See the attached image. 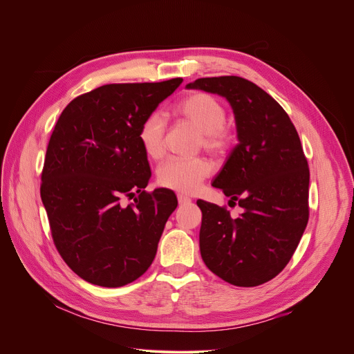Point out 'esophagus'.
Listing matches in <instances>:
<instances>
[{
  "instance_id": "34e87169",
  "label": "esophagus",
  "mask_w": 354,
  "mask_h": 354,
  "mask_svg": "<svg viewBox=\"0 0 354 354\" xmlns=\"http://www.w3.org/2000/svg\"><path fill=\"white\" fill-rule=\"evenodd\" d=\"M178 201H179L180 206H185V205H189V203H190L192 198L187 197V196H185V194H182V193H179V194H178Z\"/></svg>"
}]
</instances>
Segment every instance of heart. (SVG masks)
I'll use <instances>...</instances> for the list:
<instances>
[{
    "label": "heart",
    "mask_w": 354,
    "mask_h": 354,
    "mask_svg": "<svg viewBox=\"0 0 354 354\" xmlns=\"http://www.w3.org/2000/svg\"><path fill=\"white\" fill-rule=\"evenodd\" d=\"M174 113L200 131L198 145L210 154L223 157L232 147L234 136L225 126L227 109L220 100L201 91L186 93L174 106ZM167 123L158 112L149 113L138 129V141L148 158L160 160L165 153ZM212 172V165L201 157H174L160 165L157 182L167 189L192 193Z\"/></svg>",
    "instance_id": "obj_1"
}]
</instances>
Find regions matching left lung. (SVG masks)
<instances>
[{"instance_id":"1","label":"left lung","mask_w":354,"mask_h":354,"mask_svg":"<svg viewBox=\"0 0 354 354\" xmlns=\"http://www.w3.org/2000/svg\"><path fill=\"white\" fill-rule=\"evenodd\" d=\"M187 88L225 96L239 140L213 186L243 213L232 218L225 206L197 200L201 258L230 284H263L287 266L310 217V168L298 133L279 102L242 77L197 78Z\"/></svg>"}]
</instances>
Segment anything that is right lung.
Returning <instances> with one entry per match:
<instances>
[{
    "label": "right lung",
    "instance_id": "right-lung-1",
    "mask_svg": "<svg viewBox=\"0 0 354 354\" xmlns=\"http://www.w3.org/2000/svg\"><path fill=\"white\" fill-rule=\"evenodd\" d=\"M108 84L73 99L50 136L40 197L53 242L88 283L122 287L153 263L165 223L178 206L151 178L138 141L141 122L180 85ZM123 198H133L124 207Z\"/></svg>",
    "mask_w": 354,
    "mask_h": 354
}]
</instances>
